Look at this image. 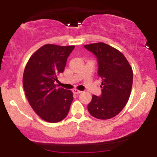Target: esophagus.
Masks as SVG:
<instances>
[{"mask_svg":"<svg viewBox=\"0 0 157 157\" xmlns=\"http://www.w3.org/2000/svg\"><path fill=\"white\" fill-rule=\"evenodd\" d=\"M72 92H73L74 94H80L81 92H82V91H79V90H77V89H75L72 90Z\"/></svg>","mask_w":157,"mask_h":157,"instance_id":"1","label":"esophagus"}]
</instances>
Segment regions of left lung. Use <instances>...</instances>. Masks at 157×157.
Masks as SVG:
<instances>
[{"mask_svg":"<svg viewBox=\"0 0 157 157\" xmlns=\"http://www.w3.org/2000/svg\"><path fill=\"white\" fill-rule=\"evenodd\" d=\"M84 47L97 57V74L102 79L101 94L93 95L88 110L97 119H111L128 101L133 84L132 68L121 52L104 43L85 45Z\"/></svg>","mask_w":157,"mask_h":157,"instance_id":"obj_1","label":"left lung"}]
</instances>
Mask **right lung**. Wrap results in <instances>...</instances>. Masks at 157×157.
Wrapping results in <instances>:
<instances>
[{"label":"right lung","mask_w":157,"mask_h":157,"mask_svg":"<svg viewBox=\"0 0 157 157\" xmlns=\"http://www.w3.org/2000/svg\"><path fill=\"white\" fill-rule=\"evenodd\" d=\"M74 48L75 46L44 45L32 55L24 69L23 85L27 100L35 113L46 122H60L69 111L72 92L57 89L55 82L64 71Z\"/></svg>","instance_id":"1"}]
</instances>
